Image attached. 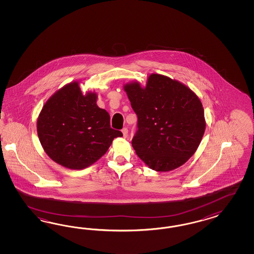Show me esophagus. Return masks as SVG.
<instances>
[{
    "mask_svg": "<svg viewBox=\"0 0 254 254\" xmlns=\"http://www.w3.org/2000/svg\"><path fill=\"white\" fill-rule=\"evenodd\" d=\"M122 133H123L124 138H127L128 137V129L127 127H125L122 129Z\"/></svg>",
    "mask_w": 254,
    "mask_h": 254,
    "instance_id": "esophagus-1",
    "label": "esophagus"
}]
</instances>
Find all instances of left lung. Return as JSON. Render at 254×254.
Instances as JSON below:
<instances>
[{"label":"left lung","mask_w":254,"mask_h":254,"mask_svg":"<svg viewBox=\"0 0 254 254\" xmlns=\"http://www.w3.org/2000/svg\"><path fill=\"white\" fill-rule=\"evenodd\" d=\"M138 116L132 146L155 171L183 166L195 153L206 129L204 109L187 85L166 75L152 73L146 85L138 81L124 85Z\"/></svg>","instance_id":"8db88e82"}]
</instances>
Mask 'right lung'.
Here are the masks:
<instances>
[{
  "mask_svg": "<svg viewBox=\"0 0 254 254\" xmlns=\"http://www.w3.org/2000/svg\"><path fill=\"white\" fill-rule=\"evenodd\" d=\"M79 81L62 86L46 100L37 118V134L46 154L66 169L80 170L98 161L121 131L97 105L95 91L82 93Z\"/></svg>",
  "mask_w": 254,
  "mask_h": 254,
  "instance_id": "add662e5",
  "label": "right lung"
}]
</instances>
